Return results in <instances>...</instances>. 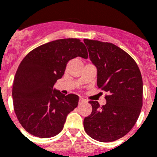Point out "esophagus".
Returning <instances> with one entry per match:
<instances>
[{"label":"esophagus","instance_id":"obj_1","mask_svg":"<svg viewBox=\"0 0 157 157\" xmlns=\"http://www.w3.org/2000/svg\"><path fill=\"white\" fill-rule=\"evenodd\" d=\"M84 102H86V100L85 99H82V98H80L79 99V103L81 104V103H84Z\"/></svg>","mask_w":157,"mask_h":157}]
</instances>
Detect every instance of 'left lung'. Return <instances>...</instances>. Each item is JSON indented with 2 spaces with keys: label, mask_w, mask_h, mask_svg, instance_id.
Listing matches in <instances>:
<instances>
[{
  "label": "left lung",
  "mask_w": 157,
  "mask_h": 157,
  "mask_svg": "<svg viewBox=\"0 0 157 157\" xmlns=\"http://www.w3.org/2000/svg\"><path fill=\"white\" fill-rule=\"evenodd\" d=\"M89 57L97 67V85L107 94L101 107L89 101L92 111L84 119V130L92 139L112 142L128 134L143 106V81L132 57L110 42L84 39Z\"/></svg>",
  "instance_id": "8db88e82"
}]
</instances>
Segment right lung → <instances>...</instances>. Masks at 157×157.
Segmentation results:
<instances>
[{
    "label": "right lung",
    "instance_id": "right-lung-1",
    "mask_svg": "<svg viewBox=\"0 0 157 157\" xmlns=\"http://www.w3.org/2000/svg\"><path fill=\"white\" fill-rule=\"evenodd\" d=\"M86 58L79 39L50 41L31 50L20 63L13 84V109L18 121L29 134L50 138L63 130L67 115L78 106V96L54 90L70 60Z\"/></svg>",
    "mask_w": 157,
    "mask_h": 157
}]
</instances>
